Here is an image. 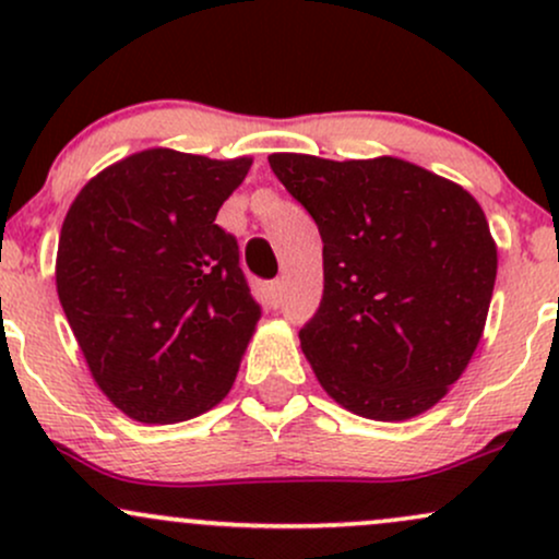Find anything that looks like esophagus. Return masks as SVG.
Returning <instances> with one entry per match:
<instances>
[{
    "mask_svg": "<svg viewBox=\"0 0 559 559\" xmlns=\"http://www.w3.org/2000/svg\"><path fill=\"white\" fill-rule=\"evenodd\" d=\"M267 294H271V305L278 307L281 299H284V281H273V284H267Z\"/></svg>",
    "mask_w": 559,
    "mask_h": 559,
    "instance_id": "esophagus-1",
    "label": "esophagus"
}]
</instances>
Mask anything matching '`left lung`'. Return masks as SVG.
<instances>
[{
	"label": "left lung",
	"instance_id": "1",
	"mask_svg": "<svg viewBox=\"0 0 559 559\" xmlns=\"http://www.w3.org/2000/svg\"><path fill=\"white\" fill-rule=\"evenodd\" d=\"M318 223L323 299L299 331L333 402L409 420L447 396L484 336L497 243L460 183L400 157H267Z\"/></svg>",
	"mask_w": 559,
	"mask_h": 559
}]
</instances>
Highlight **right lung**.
<instances>
[{"label":"right lung","mask_w":559,"mask_h":559,"mask_svg":"<svg viewBox=\"0 0 559 559\" xmlns=\"http://www.w3.org/2000/svg\"><path fill=\"white\" fill-rule=\"evenodd\" d=\"M249 168L152 146L70 204L57 297L96 386L131 420L197 418L234 386L260 307L215 217Z\"/></svg>","instance_id":"add662e5"}]
</instances>
